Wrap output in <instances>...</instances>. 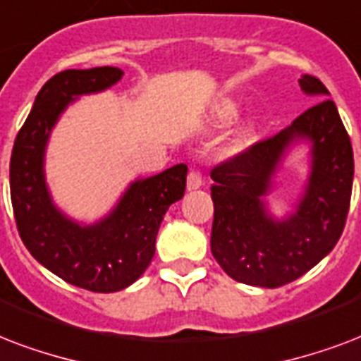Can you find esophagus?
Returning <instances> with one entry per match:
<instances>
[{"label":"esophagus","instance_id":"1","mask_svg":"<svg viewBox=\"0 0 361 361\" xmlns=\"http://www.w3.org/2000/svg\"><path fill=\"white\" fill-rule=\"evenodd\" d=\"M186 186L188 190H197L203 186V177H201V173L197 169H192L188 173V180H186Z\"/></svg>","mask_w":361,"mask_h":361}]
</instances>
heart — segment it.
Returning <instances> with one entry per match:
<instances>
[{"mask_svg":"<svg viewBox=\"0 0 361 361\" xmlns=\"http://www.w3.org/2000/svg\"><path fill=\"white\" fill-rule=\"evenodd\" d=\"M237 116V105L231 102H224L222 105H219V109L214 111V124L216 126H228L231 120H235ZM254 128L252 126H245L241 131H239V135L233 139L231 142L230 150L231 152H239L247 147V142L252 139Z\"/></svg>","mask_w":361,"mask_h":361,"instance_id":"heart-1","label":"heart"}]
</instances>
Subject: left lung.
Wrapping results in <instances>:
<instances>
[{
    "mask_svg": "<svg viewBox=\"0 0 361 361\" xmlns=\"http://www.w3.org/2000/svg\"><path fill=\"white\" fill-rule=\"evenodd\" d=\"M300 86L322 102L211 171L212 256L233 281L250 286L279 288L300 279L334 250L345 230L354 178L350 137L335 103L323 99L329 92L320 79L303 75ZM298 138L313 145L310 183L295 214L275 221L263 195L280 158Z\"/></svg>",
    "mask_w": 361,
    "mask_h": 361,
    "instance_id": "obj_1",
    "label": "left lung"
}]
</instances>
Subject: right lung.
<instances>
[{
	"instance_id": "right-lung-1",
	"label": "right lung",
	"mask_w": 361,
	"mask_h": 361,
	"mask_svg": "<svg viewBox=\"0 0 361 361\" xmlns=\"http://www.w3.org/2000/svg\"><path fill=\"white\" fill-rule=\"evenodd\" d=\"M122 75L109 66L56 73L39 90L11 154V201L22 243L54 275L99 294L124 290L149 267L164 214L184 195L188 173L178 164L131 183L113 212L92 226L56 209L43 171L50 130L75 97L105 90Z\"/></svg>"
}]
</instances>
